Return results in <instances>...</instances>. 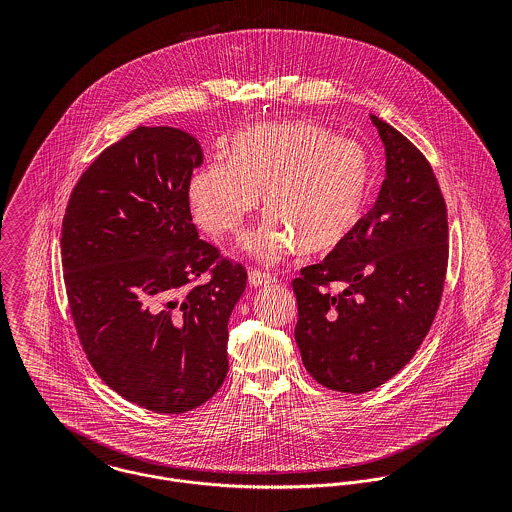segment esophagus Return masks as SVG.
Instances as JSON below:
<instances>
[{"instance_id":"obj_1","label":"esophagus","mask_w":512,"mask_h":512,"mask_svg":"<svg viewBox=\"0 0 512 512\" xmlns=\"http://www.w3.org/2000/svg\"><path fill=\"white\" fill-rule=\"evenodd\" d=\"M278 278L268 274V272H262V270H250L248 272V284L258 288V286H270V284H276Z\"/></svg>"}]
</instances>
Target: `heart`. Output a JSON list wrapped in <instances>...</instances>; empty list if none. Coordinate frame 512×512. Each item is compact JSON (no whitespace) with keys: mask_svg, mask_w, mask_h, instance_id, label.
Segmentation results:
<instances>
[{"mask_svg":"<svg viewBox=\"0 0 512 512\" xmlns=\"http://www.w3.org/2000/svg\"><path fill=\"white\" fill-rule=\"evenodd\" d=\"M372 163L365 147L325 126L292 122L240 132L230 161L211 159L189 183L195 220L213 236H236L262 205L268 215L246 240L264 262L301 248L323 254L351 238L365 217Z\"/></svg>","mask_w":512,"mask_h":512,"instance_id":"b5f03b06","label":"heart"}]
</instances>
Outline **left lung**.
<instances>
[{"label":"left lung","mask_w":512,"mask_h":512,"mask_svg":"<svg viewBox=\"0 0 512 512\" xmlns=\"http://www.w3.org/2000/svg\"><path fill=\"white\" fill-rule=\"evenodd\" d=\"M386 149L378 199L347 242L299 270L295 343L323 386L363 394L416 355L438 313L447 272V209L430 161L370 116ZM339 283L344 292L333 294Z\"/></svg>","instance_id":"8db88e82"}]
</instances>
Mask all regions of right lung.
I'll use <instances>...</instances> for the list:
<instances>
[{
  "mask_svg": "<svg viewBox=\"0 0 512 512\" xmlns=\"http://www.w3.org/2000/svg\"><path fill=\"white\" fill-rule=\"evenodd\" d=\"M201 163L191 134L140 126L88 165L63 217L80 345L112 390L155 414L189 412L222 386L228 319L248 280L193 224Z\"/></svg>",
  "mask_w": 512,
  "mask_h": 512,
  "instance_id": "add662e5",
  "label": "right lung"
}]
</instances>
